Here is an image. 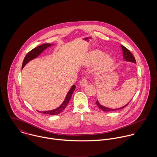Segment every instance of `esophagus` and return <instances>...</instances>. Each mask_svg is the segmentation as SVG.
Here are the masks:
<instances>
[{
	"instance_id": "1",
	"label": "esophagus",
	"mask_w": 157,
	"mask_h": 157,
	"mask_svg": "<svg viewBox=\"0 0 157 157\" xmlns=\"http://www.w3.org/2000/svg\"><path fill=\"white\" fill-rule=\"evenodd\" d=\"M88 84V82H87V79L84 78H83L80 82V85L82 86H85L86 85Z\"/></svg>"
}]
</instances>
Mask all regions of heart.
Masks as SVG:
<instances>
[{"label":"heart","instance_id":"1","mask_svg":"<svg viewBox=\"0 0 157 157\" xmlns=\"http://www.w3.org/2000/svg\"><path fill=\"white\" fill-rule=\"evenodd\" d=\"M105 56V52L102 51L95 49L90 52L85 60L84 65L90 67L96 65L95 71L97 72H103L109 70L114 64V61L109 56Z\"/></svg>","mask_w":157,"mask_h":157}]
</instances>
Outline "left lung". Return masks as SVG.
<instances>
[{"mask_svg":"<svg viewBox=\"0 0 157 157\" xmlns=\"http://www.w3.org/2000/svg\"><path fill=\"white\" fill-rule=\"evenodd\" d=\"M121 48L123 51V61H126V62H132V63H136V60L135 59V57L133 56V55L132 54V53L124 46L121 45ZM130 101L126 104L124 106L118 108H108L106 106H104L103 105H101L100 102L98 101H96V104L97 105V106L99 108V109H101L104 112H110V111H117V110H120L121 109L123 108H124V107L127 106L128 105V104L130 103Z\"/></svg>","mask_w":157,"mask_h":157,"instance_id":"1","label":"left lung"}]
</instances>
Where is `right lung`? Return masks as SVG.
Returning <instances> with one entry per match:
<instances>
[{"mask_svg": "<svg viewBox=\"0 0 157 157\" xmlns=\"http://www.w3.org/2000/svg\"><path fill=\"white\" fill-rule=\"evenodd\" d=\"M54 45V44H42V45H40L35 48H34L33 49H32L31 51H30L25 56L22 63V69L31 60L37 58L45 49L46 48H48V47H50L51 46ZM75 89V85H72L71 86V88H70L69 90L68 91V92L65 97V98L63 101V102L62 103V105H60L58 108L52 109V110H50V111H39L38 112L40 113H44L45 114H49V115H57L60 113L61 112H63L65 109L66 108V107L67 106V104L69 103V101H70L72 95L74 91V90Z\"/></svg>", "mask_w": 157, "mask_h": 157, "instance_id": "right-lung-1", "label": "right lung"}]
</instances>
